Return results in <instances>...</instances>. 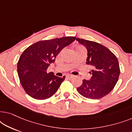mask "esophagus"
I'll use <instances>...</instances> for the list:
<instances>
[{
  "label": "esophagus",
  "mask_w": 132,
  "mask_h": 132,
  "mask_svg": "<svg viewBox=\"0 0 132 132\" xmlns=\"http://www.w3.org/2000/svg\"><path fill=\"white\" fill-rule=\"evenodd\" d=\"M67 77L68 79H71L72 77H73V76L71 75H67Z\"/></svg>",
  "instance_id": "obj_1"
}]
</instances>
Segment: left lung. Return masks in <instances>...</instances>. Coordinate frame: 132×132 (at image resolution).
I'll return each instance as SVG.
<instances>
[{
  "label": "left lung",
  "mask_w": 132,
  "mask_h": 132,
  "mask_svg": "<svg viewBox=\"0 0 132 132\" xmlns=\"http://www.w3.org/2000/svg\"><path fill=\"white\" fill-rule=\"evenodd\" d=\"M88 50L86 64L90 65L92 77L84 79L77 88L78 93L86 98L96 100L108 95L115 87L120 73L117 57L109 49L94 41L76 38Z\"/></svg>",
  "instance_id": "left-lung-1"
}]
</instances>
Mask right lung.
<instances>
[{
  "label": "right lung",
  "mask_w": 132,
  "mask_h": 132,
  "mask_svg": "<svg viewBox=\"0 0 132 132\" xmlns=\"http://www.w3.org/2000/svg\"><path fill=\"white\" fill-rule=\"evenodd\" d=\"M75 37H64L39 41L24 50L17 63L20 82L32 98L45 100L57 91L65 76H56L47 70L65 47L75 40Z\"/></svg>",
  "instance_id": "obj_1"
}]
</instances>
